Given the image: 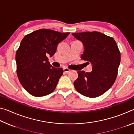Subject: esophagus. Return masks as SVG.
Listing matches in <instances>:
<instances>
[{"label":"esophagus","mask_w":134,"mask_h":134,"mask_svg":"<svg viewBox=\"0 0 134 134\" xmlns=\"http://www.w3.org/2000/svg\"><path fill=\"white\" fill-rule=\"evenodd\" d=\"M63 70H64V71L65 72H69L70 71V70L69 69H68V68H67V67L64 68V69H63Z\"/></svg>","instance_id":"34e87169"}]
</instances>
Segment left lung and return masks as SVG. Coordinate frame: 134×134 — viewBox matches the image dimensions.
<instances>
[{"mask_svg":"<svg viewBox=\"0 0 134 134\" xmlns=\"http://www.w3.org/2000/svg\"><path fill=\"white\" fill-rule=\"evenodd\" d=\"M83 44L81 58L91 63L92 71H78L74 81L76 90L83 96L96 97L108 90L115 83L121 62V54L112 37L99 32L72 33Z\"/></svg>","mask_w":134,"mask_h":134,"instance_id":"1","label":"left lung"}]
</instances>
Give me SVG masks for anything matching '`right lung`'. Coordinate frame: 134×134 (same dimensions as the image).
<instances>
[{"label": "right lung", "mask_w": 134, "mask_h": 134, "mask_svg": "<svg viewBox=\"0 0 134 134\" xmlns=\"http://www.w3.org/2000/svg\"><path fill=\"white\" fill-rule=\"evenodd\" d=\"M69 34L41 29L22 39L16 53V72L20 83L29 94L41 97L55 90L63 70L52 66L47 56H53L58 44Z\"/></svg>", "instance_id": "1"}]
</instances>
